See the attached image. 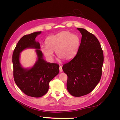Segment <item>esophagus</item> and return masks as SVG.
Returning a JSON list of instances; mask_svg holds the SVG:
<instances>
[{"label": "esophagus", "mask_w": 120, "mask_h": 120, "mask_svg": "<svg viewBox=\"0 0 120 120\" xmlns=\"http://www.w3.org/2000/svg\"><path fill=\"white\" fill-rule=\"evenodd\" d=\"M59 70H60V72H62L63 71V68H62V67L61 66H60V67H59Z\"/></svg>", "instance_id": "1"}]
</instances>
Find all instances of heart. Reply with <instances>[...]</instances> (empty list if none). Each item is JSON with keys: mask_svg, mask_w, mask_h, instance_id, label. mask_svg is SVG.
I'll return each mask as SVG.
<instances>
[{"mask_svg": "<svg viewBox=\"0 0 120 120\" xmlns=\"http://www.w3.org/2000/svg\"><path fill=\"white\" fill-rule=\"evenodd\" d=\"M46 45L41 46V50L49 60H53V51L56 50L59 59L68 60L72 59L77 53L79 45V38L77 35L64 31L49 37L46 39Z\"/></svg>", "mask_w": 120, "mask_h": 120, "instance_id": "heart-1", "label": "heart"}]
</instances>
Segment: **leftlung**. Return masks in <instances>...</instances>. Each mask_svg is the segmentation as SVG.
I'll use <instances>...</instances> for the list:
<instances>
[{"mask_svg": "<svg viewBox=\"0 0 120 120\" xmlns=\"http://www.w3.org/2000/svg\"><path fill=\"white\" fill-rule=\"evenodd\" d=\"M82 37L76 56L63 65L68 75L67 89L74 97H81L91 92L99 82L104 63L100 43L93 34L83 28H77Z\"/></svg>", "mask_w": 120, "mask_h": 120, "instance_id": "obj_1", "label": "left lung"}]
</instances>
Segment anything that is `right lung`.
Returning <instances> with one entry per match:
<instances>
[{
    "mask_svg": "<svg viewBox=\"0 0 120 120\" xmlns=\"http://www.w3.org/2000/svg\"><path fill=\"white\" fill-rule=\"evenodd\" d=\"M41 31L25 35L18 42L12 54L13 78L17 86L27 96L38 98L48 91L49 83L59 73V65L48 63L42 59L40 45L35 38ZM37 48L38 60L35 66L29 70L21 67L19 63L20 52L26 48Z\"/></svg>",
    "mask_w": 120,
    "mask_h": 120,
    "instance_id": "add662e5",
    "label": "right lung"
}]
</instances>
